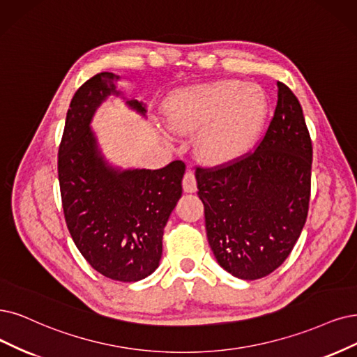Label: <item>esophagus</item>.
<instances>
[{
  "label": "esophagus",
  "mask_w": 357,
  "mask_h": 357,
  "mask_svg": "<svg viewBox=\"0 0 357 357\" xmlns=\"http://www.w3.org/2000/svg\"><path fill=\"white\" fill-rule=\"evenodd\" d=\"M182 187H183V191H185V192H195L197 191V181H195L194 172L188 170L187 174L183 175Z\"/></svg>",
  "instance_id": "34e87169"
}]
</instances>
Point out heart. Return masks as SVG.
<instances>
[{"mask_svg": "<svg viewBox=\"0 0 357 357\" xmlns=\"http://www.w3.org/2000/svg\"><path fill=\"white\" fill-rule=\"evenodd\" d=\"M269 100L256 84L225 79L179 92L167 105V119L176 132L203 129L197 141L208 163H223L245 153L266 122Z\"/></svg>", "mask_w": 357, "mask_h": 357, "instance_id": "1", "label": "heart"}]
</instances>
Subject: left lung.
<instances>
[{"instance_id":"left-lung-1","label":"left lung","mask_w":357,"mask_h":357,"mask_svg":"<svg viewBox=\"0 0 357 357\" xmlns=\"http://www.w3.org/2000/svg\"><path fill=\"white\" fill-rule=\"evenodd\" d=\"M276 85L278 102L257 149L195 170L210 248L223 269L247 281L282 265L309 212L312 139L297 97Z\"/></svg>"}]
</instances>
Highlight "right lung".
<instances>
[{"mask_svg":"<svg viewBox=\"0 0 357 357\" xmlns=\"http://www.w3.org/2000/svg\"><path fill=\"white\" fill-rule=\"evenodd\" d=\"M117 81L102 72L75 92L59 147V182L68 229L85 260L110 280L135 282L162 259L163 229L182 195L185 165L123 170L105 160L89 125L102 101L122 96ZM126 104L147 112L142 101Z\"/></svg>","mask_w":357,"mask_h":357,"instance_id":"right-lung-1","label":"right lung"}]
</instances>
